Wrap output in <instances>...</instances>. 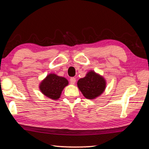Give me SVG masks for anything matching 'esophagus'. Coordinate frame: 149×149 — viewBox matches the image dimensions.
Segmentation results:
<instances>
[{"label":"esophagus","instance_id":"esophagus-1","mask_svg":"<svg viewBox=\"0 0 149 149\" xmlns=\"http://www.w3.org/2000/svg\"><path fill=\"white\" fill-rule=\"evenodd\" d=\"M75 81H76V79H75V78H74V77H71L70 79V83L72 84V85L75 84Z\"/></svg>","mask_w":149,"mask_h":149}]
</instances>
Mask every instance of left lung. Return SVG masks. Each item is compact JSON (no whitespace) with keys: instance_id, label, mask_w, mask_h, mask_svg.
<instances>
[{"instance_id":"1","label":"left lung","mask_w":149,"mask_h":149,"mask_svg":"<svg viewBox=\"0 0 149 149\" xmlns=\"http://www.w3.org/2000/svg\"><path fill=\"white\" fill-rule=\"evenodd\" d=\"M77 86L85 98L94 99L104 92L105 81L100 75L94 72H90L85 77L78 81Z\"/></svg>"}]
</instances>
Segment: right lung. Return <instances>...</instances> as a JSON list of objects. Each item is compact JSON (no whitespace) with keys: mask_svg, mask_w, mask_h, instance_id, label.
<instances>
[{"mask_svg":"<svg viewBox=\"0 0 149 149\" xmlns=\"http://www.w3.org/2000/svg\"><path fill=\"white\" fill-rule=\"evenodd\" d=\"M68 84L64 77L55 74H49L40 85L42 93L49 98L57 100L60 97L63 88Z\"/></svg>","mask_w":149,"mask_h":149,"instance_id":"obj_1","label":"right lung"}]
</instances>
